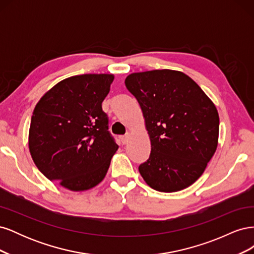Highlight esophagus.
I'll return each mask as SVG.
<instances>
[{
    "instance_id": "obj_1",
    "label": "esophagus",
    "mask_w": 254,
    "mask_h": 254,
    "mask_svg": "<svg viewBox=\"0 0 254 254\" xmlns=\"http://www.w3.org/2000/svg\"><path fill=\"white\" fill-rule=\"evenodd\" d=\"M129 137H130V134L129 133H127V134H125V135H122L120 139H121V142L123 143V144H127L128 143V140H129Z\"/></svg>"
}]
</instances>
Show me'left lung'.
Here are the masks:
<instances>
[{
  "mask_svg": "<svg viewBox=\"0 0 254 254\" xmlns=\"http://www.w3.org/2000/svg\"><path fill=\"white\" fill-rule=\"evenodd\" d=\"M142 109L151 151L139 172L150 188L178 191L202 175L216 151L219 117L198 84L182 72L153 70L127 76Z\"/></svg>",
  "mask_w": 254,
  "mask_h": 254,
  "instance_id": "obj_1",
  "label": "left lung"
}]
</instances>
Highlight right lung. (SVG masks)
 Returning a JSON list of instances; mask_svg holds the SVG:
<instances>
[{
	"instance_id": "obj_1",
	"label": "right lung",
	"mask_w": 254,
	"mask_h": 254,
	"mask_svg": "<svg viewBox=\"0 0 254 254\" xmlns=\"http://www.w3.org/2000/svg\"><path fill=\"white\" fill-rule=\"evenodd\" d=\"M112 74H83L64 79L36 105L28 147L48 179L67 190L94 188L108 172L118 150L102 103Z\"/></svg>"
}]
</instances>
